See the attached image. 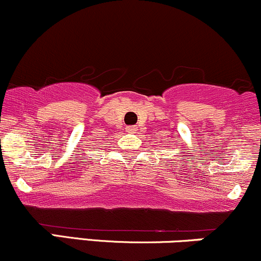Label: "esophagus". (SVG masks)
I'll return each mask as SVG.
<instances>
[{"mask_svg":"<svg viewBox=\"0 0 261 261\" xmlns=\"http://www.w3.org/2000/svg\"><path fill=\"white\" fill-rule=\"evenodd\" d=\"M136 130H137L136 126H127L126 127V131H127V133H130V134H134Z\"/></svg>","mask_w":261,"mask_h":261,"instance_id":"esophagus-1","label":"esophagus"}]
</instances>
